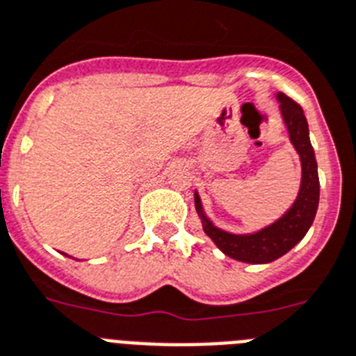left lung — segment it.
Returning <instances> with one entry per match:
<instances>
[{
    "mask_svg": "<svg viewBox=\"0 0 356 356\" xmlns=\"http://www.w3.org/2000/svg\"><path fill=\"white\" fill-rule=\"evenodd\" d=\"M276 98L280 100V109H282L283 122L287 126L289 138L302 161V184H300L298 197L293 207L289 208L278 221L261 228L259 232L230 234L213 227L212 221L204 216L199 193L195 192V210L201 218L204 234L228 258L238 259V261L270 263L282 258L283 254H287L294 245L302 241L309 227L313 225L316 208H318V166L314 159V149L309 140L307 118L303 115V109L293 98L283 93L276 95Z\"/></svg>",
    "mask_w": 356,
    "mask_h": 356,
    "instance_id": "obj_1",
    "label": "left lung"
}]
</instances>
